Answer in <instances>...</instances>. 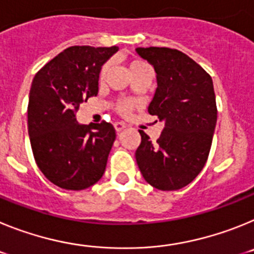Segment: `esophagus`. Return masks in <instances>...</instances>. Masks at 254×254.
<instances>
[{"label":"esophagus","instance_id":"34e87169","mask_svg":"<svg viewBox=\"0 0 254 254\" xmlns=\"http://www.w3.org/2000/svg\"><path fill=\"white\" fill-rule=\"evenodd\" d=\"M126 127H127V126H126V123H123V122H116V123H114V128H116L117 132L123 131Z\"/></svg>","mask_w":254,"mask_h":254}]
</instances>
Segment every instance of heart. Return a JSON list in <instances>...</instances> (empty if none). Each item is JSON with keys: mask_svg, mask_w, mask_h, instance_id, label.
Segmentation results:
<instances>
[{"mask_svg": "<svg viewBox=\"0 0 254 254\" xmlns=\"http://www.w3.org/2000/svg\"><path fill=\"white\" fill-rule=\"evenodd\" d=\"M143 64H143V62H141V61H132V62H129V64H128L129 72L132 73L134 71V69H137L138 67L143 66ZM108 69H109V64H104V66H103L102 68H100V72H99V77L100 78H104L105 77V75H107V72H108ZM131 108H132L131 103L123 102V103H121L120 108H118V109H120V112L122 114H127V113H129V111H131Z\"/></svg>", "mask_w": 254, "mask_h": 254, "instance_id": "heart-1", "label": "heart"}]
</instances>
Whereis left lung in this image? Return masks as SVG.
<instances>
[{
  "label": "left lung",
  "instance_id": "1",
  "mask_svg": "<svg viewBox=\"0 0 254 254\" xmlns=\"http://www.w3.org/2000/svg\"><path fill=\"white\" fill-rule=\"evenodd\" d=\"M156 72V90L147 112L164 129L156 142L140 131L136 161L143 179L160 190H177L205 167L217 120L212 78L183 52L136 48Z\"/></svg>",
  "mask_w": 254,
  "mask_h": 254
}]
</instances>
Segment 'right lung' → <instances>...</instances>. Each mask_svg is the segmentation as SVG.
Returning <instances> with one entry per match:
<instances>
[{
	"mask_svg": "<svg viewBox=\"0 0 254 254\" xmlns=\"http://www.w3.org/2000/svg\"><path fill=\"white\" fill-rule=\"evenodd\" d=\"M118 49L69 47L33 80L28 107L31 149L46 178L64 190H86L105 172L116 140L113 125H81L75 114L82 102L98 95L100 68Z\"/></svg>",
	"mask_w": 254,
	"mask_h": 254,
	"instance_id": "add662e5",
	"label": "right lung"
}]
</instances>
